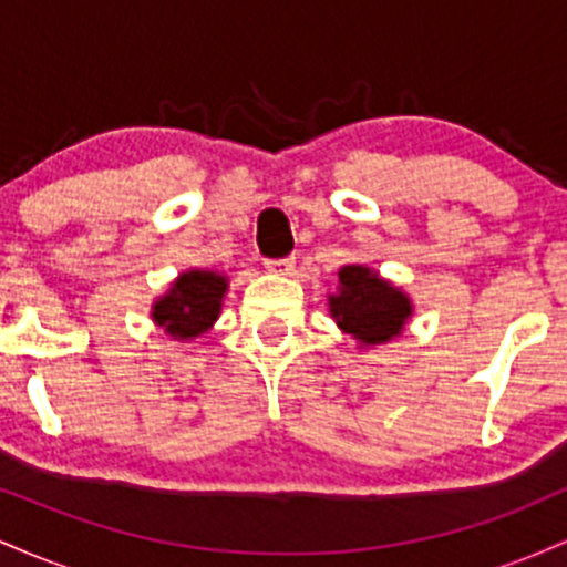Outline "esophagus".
<instances>
[{"label": "esophagus", "instance_id": "obj_1", "mask_svg": "<svg viewBox=\"0 0 567 567\" xmlns=\"http://www.w3.org/2000/svg\"><path fill=\"white\" fill-rule=\"evenodd\" d=\"M266 271L279 277H290L296 271V258H277V261H266Z\"/></svg>", "mask_w": 567, "mask_h": 567}]
</instances>
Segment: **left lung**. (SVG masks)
<instances>
[{"label": "left lung", "instance_id": "8db88e82", "mask_svg": "<svg viewBox=\"0 0 567 567\" xmlns=\"http://www.w3.org/2000/svg\"><path fill=\"white\" fill-rule=\"evenodd\" d=\"M328 309L338 328L354 338L360 349L400 338L413 317L408 292L365 264L338 269V290L328 296Z\"/></svg>", "mask_w": 567, "mask_h": 567}]
</instances>
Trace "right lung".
<instances>
[{
  "instance_id": "obj_1",
  "label": "right lung",
  "mask_w": 567,
  "mask_h": 567,
  "mask_svg": "<svg viewBox=\"0 0 567 567\" xmlns=\"http://www.w3.org/2000/svg\"><path fill=\"white\" fill-rule=\"evenodd\" d=\"M229 277L213 269H186L152 303V320L173 341H194L216 324Z\"/></svg>"
}]
</instances>
